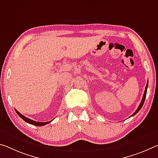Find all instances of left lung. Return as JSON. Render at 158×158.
<instances>
[{"label":"left lung","instance_id":"obj_1","mask_svg":"<svg viewBox=\"0 0 158 158\" xmlns=\"http://www.w3.org/2000/svg\"><path fill=\"white\" fill-rule=\"evenodd\" d=\"M148 83H147V84H146V89H145V91H144V94H143V98H142V101H141V103H140V105H139V107H138V109L136 110V111L134 112V114H131V116H130V117H132V116H134V115L136 114L137 113V112H139V111L141 109L142 106H143V103H144V102H145V100H146V93H147V89H148Z\"/></svg>","mask_w":158,"mask_h":158}]
</instances>
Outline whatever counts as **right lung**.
Segmentation results:
<instances>
[{"instance_id":"1","label":"right lung","mask_w":158,"mask_h":158,"mask_svg":"<svg viewBox=\"0 0 158 158\" xmlns=\"http://www.w3.org/2000/svg\"><path fill=\"white\" fill-rule=\"evenodd\" d=\"M15 110L17 114H18L19 116L22 119L24 120L25 122H27V123L30 124H33V125H35V126L41 127V126H44V125H46V124H47L50 123V122H52V120H51V121H50V122H39L34 121V120H31V119H29V118H27V117H24L23 114H22L20 113V112H19L16 109H15Z\"/></svg>"}]
</instances>
